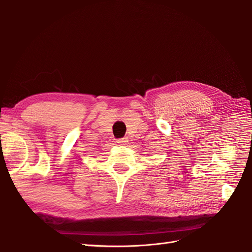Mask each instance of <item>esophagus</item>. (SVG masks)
<instances>
[{
    "label": "esophagus",
    "mask_w": 252,
    "mask_h": 252,
    "mask_svg": "<svg viewBox=\"0 0 252 252\" xmlns=\"http://www.w3.org/2000/svg\"><path fill=\"white\" fill-rule=\"evenodd\" d=\"M127 142H128V139H127V138L120 139V140L117 141V143H118L119 145H125V144H127Z\"/></svg>",
    "instance_id": "34e87169"
}]
</instances>
